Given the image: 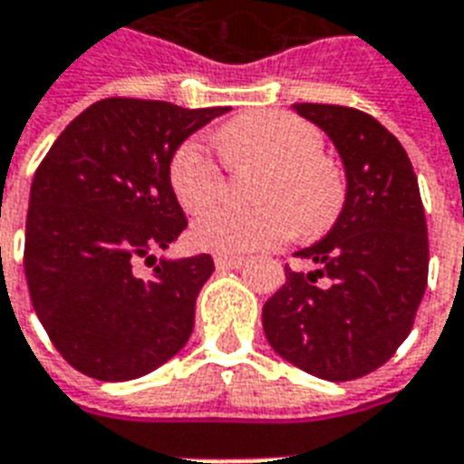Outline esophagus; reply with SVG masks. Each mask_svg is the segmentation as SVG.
<instances>
[{
    "label": "esophagus",
    "mask_w": 464,
    "mask_h": 464,
    "mask_svg": "<svg viewBox=\"0 0 464 464\" xmlns=\"http://www.w3.org/2000/svg\"><path fill=\"white\" fill-rule=\"evenodd\" d=\"M215 265H218V269H239V266L245 265V256L218 255L215 256Z\"/></svg>",
    "instance_id": "obj_1"
}]
</instances>
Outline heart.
I'll use <instances>...</instances> for the list:
<instances>
[{
  "mask_svg": "<svg viewBox=\"0 0 464 464\" xmlns=\"http://www.w3.org/2000/svg\"><path fill=\"white\" fill-rule=\"evenodd\" d=\"M219 150L229 165L266 168L259 199L265 208H215L192 227L195 245L215 255L239 256L272 249L296 235H321L336 222L346 199L343 175L321 155L324 135L316 125L284 111H255L222 125ZM170 185L188 212L209 208L222 195V170L199 140L178 148Z\"/></svg>",
  "mask_w": 464,
  "mask_h": 464,
  "instance_id": "1",
  "label": "heart"
}]
</instances>
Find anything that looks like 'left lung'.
I'll list each match as a JSON object with an SVG mask.
<instances>
[{"label": "left lung", "mask_w": 464, "mask_h": 464, "mask_svg": "<svg viewBox=\"0 0 464 464\" xmlns=\"http://www.w3.org/2000/svg\"><path fill=\"white\" fill-rule=\"evenodd\" d=\"M294 111L339 150L346 199L329 235L296 252L316 269L286 266L262 324L284 361L341 383L383 366L408 339L428 286V225L408 153L373 116L326 103ZM321 276L326 287L315 286Z\"/></svg>", "instance_id": "obj_1"}]
</instances>
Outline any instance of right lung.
<instances>
[{"label":"right lung","mask_w":464,"mask_h":464,"mask_svg":"<svg viewBox=\"0 0 464 464\" xmlns=\"http://www.w3.org/2000/svg\"><path fill=\"white\" fill-rule=\"evenodd\" d=\"M229 108L103 98L73 118L34 175L24 272L61 356L98 381H133L190 339L195 302L215 272L209 255L138 259L188 227L170 162L188 138Z\"/></svg>","instance_id":"1"}]
</instances>
